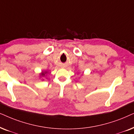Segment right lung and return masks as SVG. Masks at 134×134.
<instances>
[{"mask_svg": "<svg viewBox=\"0 0 134 134\" xmlns=\"http://www.w3.org/2000/svg\"><path fill=\"white\" fill-rule=\"evenodd\" d=\"M42 76H44V73L43 72L42 74Z\"/></svg>", "mask_w": 134, "mask_h": 134, "instance_id": "1", "label": "right lung"}]
</instances>
